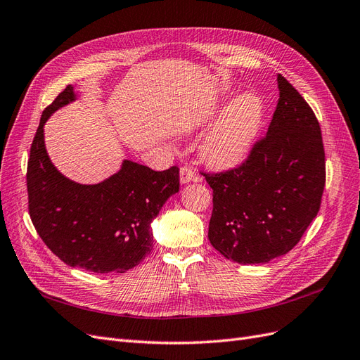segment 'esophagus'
<instances>
[{
    "mask_svg": "<svg viewBox=\"0 0 360 360\" xmlns=\"http://www.w3.org/2000/svg\"><path fill=\"white\" fill-rule=\"evenodd\" d=\"M197 180V176H195V171L189 167H181L180 168V183L186 184L189 181Z\"/></svg>",
    "mask_w": 360,
    "mask_h": 360,
    "instance_id": "1",
    "label": "esophagus"
}]
</instances>
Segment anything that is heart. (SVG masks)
Masks as SVG:
<instances>
[{
    "instance_id": "1",
    "label": "heart",
    "mask_w": 360,
    "mask_h": 360,
    "mask_svg": "<svg viewBox=\"0 0 360 360\" xmlns=\"http://www.w3.org/2000/svg\"><path fill=\"white\" fill-rule=\"evenodd\" d=\"M266 102L248 91L228 106L201 144V156L216 168H234L248 159L264 122Z\"/></svg>"
}]
</instances>
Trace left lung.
Instances as JSON below:
<instances>
[{"label": "left lung", "mask_w": 360, "mask_h": 360, "mask_svg": "<svg viewBox=\"0 0 360 360\" xmlns=\"http://www.w3.org/2000/svg\"><path fill=\"white\" fill-rule=\"evenodd\" d=\"M279 101L266 136L242 167L210 176L212 246L238 264H261L299 243L320 210L326 181L319 120L278 75Z\"/></svg>", "instance_id": "left-lung-1"}]
</instances>
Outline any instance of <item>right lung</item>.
<instances>
[{
	"mask_svg": "<svg viewBox=\"0 0 360 360\" xmlns=\"http://www.w3.org/2000/svg\"><path fill=\"white\" fill-rule=\"evenodd\" d=\"M75 101L68 85L41 114L27 169L30 217L41 240L68 266L124 274L153 248L150 225L179 192V168L153 171L124 159L115 174L96 184L63 176L48 156L45 124Z\"/></svg>",
	"mask_w": 360,
	"mask_h": 360,
	"instance_id": "right-lung-1",
	"label": "right lung"
}]
</instances>
